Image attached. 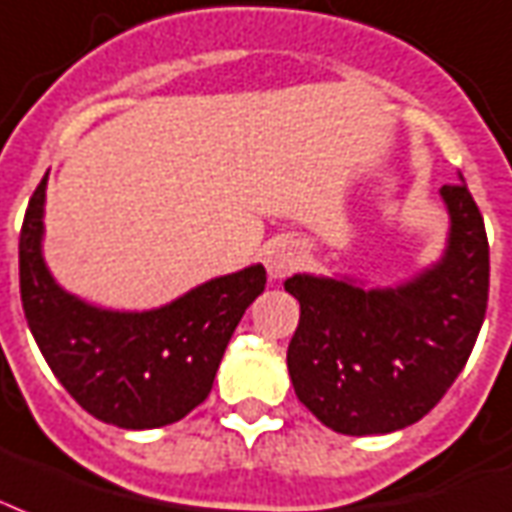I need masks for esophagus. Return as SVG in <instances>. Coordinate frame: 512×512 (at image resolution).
Instances as JSON below:
<instances>
[{"label":"esophagus","mask_w":512,"mask_h":512,"mask_svg":"<svg viewBox=\"0 0 512 512\" xmlns=\"http://www.w3.org/2000/svg\"><path fill=\"white\" fill-rule=\"evenodd\" d=\"M300 263V247L298 241L292 239H273L265 249V268H268V276L271 279H284L287 273H292Z\"/></svg>","instance_id":"34e87169"}]
</instances>
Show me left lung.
Returning <instances> with one entry per match:
<instances>
[{
  "instance_id": "obj_1",
  "label": "left lung",
  "mask_w": 512,
  "mask_h": 512,
  "mask_svg": "<svg viewBox=\"0 0 512 512\" xmlns=\"http://www.w3.org/2000/svg\"><path fill=\"white\" fill-rule=\"evenodd\" d=\"M446 252L397 287L295 273L287 349L295 395L341 435H386L424 419L462 373L489 303V239L467 185H443Z\"/></svg>"
}]
</instances>
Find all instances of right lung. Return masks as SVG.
Here are the masks:
<instances>
[{"label": "right lung", "instance_id": "add662e5", "mask_svg": "<svg viewBox=\"0 0 512 512\" xmlns=\"http://www.w3.org/2000/svg\"><path fill=\"white\" fill-rule=\"evenodd\" d=\"M42 177L23 217L18 263L29 330L50 370L85 411L123 429L185 419L212 392L214 376L265 268L249 265L198 284L152 311H107L61 290L42 257Z\"/></svg>", "mask_w": 512, "mask_h": 512}]
</instances>
